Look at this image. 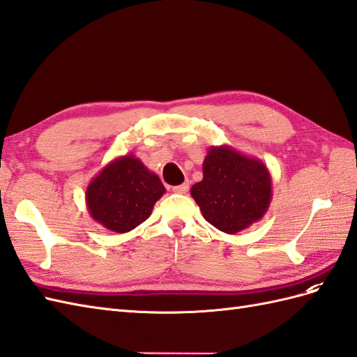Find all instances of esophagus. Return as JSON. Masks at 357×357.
Wrapping results in <instances>:
<instances>
[{"label":"esophagus","mask_w":357,"mask_h":357,"mask_svg":"<svg viewBox=\"0 0 357 357\" xmlns=\"http://www.w3.org/2000/svg\"><path fill=\"white\" fill-rule=\"evenodd\" d=\"M188 187H190L188 182H184V184L173 187V191H175V193H179V195H184V193H187V191H188Z\"/></svg>","instance_id":"esophagus-1"}]
</instances>
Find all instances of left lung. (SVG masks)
I'll return each instance as SVG.
<instances>
[{"label":"left lung","mask_w":357,"mask_h":357,"mask_svg":"<svg viewBox=\"0 0 357 357\" xmlns=\"http://www.w3.org/2000/svg\"><path fill=\"white\" fill-rule=\"evenodd\" d=\"M202 166L204 179L190 193L208 223L232 235L261 220L273 197L266 164L222 144L208 149Z\"/></svg>","instance_id":"obj_1"}]
</instances>
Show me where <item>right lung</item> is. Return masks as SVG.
I'll return each instance as SVG.
<instances>
[{
  "label": "right lung",
  "mask_w": 357,
  "mask_h": 357,
  "mask_svg": "<svg viewBox=\"0 0 357 357\" xmlns=\"http://www.w3.org/2000/svg\"><path fill=\"white\" fill-rule=\"evenodd\" d=\"M166 193L155 175L132 153L122 155L100 170L86 190L90 217L117 234L132 231L148 220L153 205Z\"/></svg>",
  "instance_id": "obj_1"
}]
</instances>
